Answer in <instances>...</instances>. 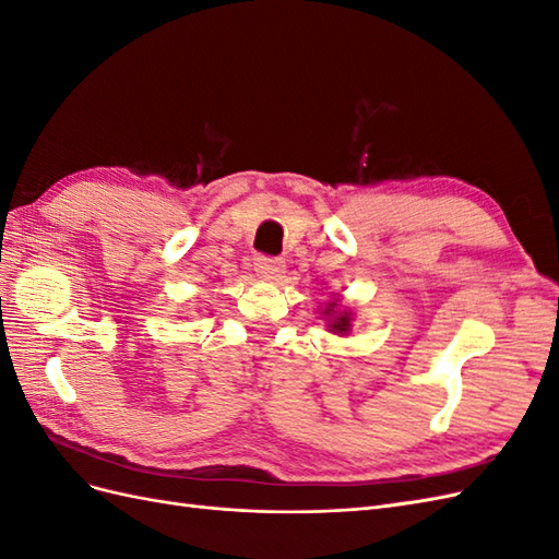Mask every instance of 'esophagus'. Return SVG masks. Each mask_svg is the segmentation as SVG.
<instances>
[{
    "label": "esophagus",
    "instance_id": "esophagus-1",
    "mask_svg": "<svg viewBox=\"0 0 559 559\" xmlns=\"http://www.w3.org/2000/svg\"><path fill=\"white\" fill-rule=\"evenodd\" d=\"M284 261L282 259H270V257H259L253 261V270L263 277V280H280L284 273Z\"/></svg>",
    "mask_w": 559,
    "mask_h": 559
}]
</instances>
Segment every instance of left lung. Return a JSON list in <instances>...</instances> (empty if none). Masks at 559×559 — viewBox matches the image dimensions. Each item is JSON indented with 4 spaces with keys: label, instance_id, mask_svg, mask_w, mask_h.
Listing matches in <instances>:
<instances>
[{
    "label": "left lung",
    "instance_id": "left-lung-1",
    "mask_svg": "<svg viewBox=\"0 0 559 559\" xmlns=\"http://www.w3.org/2000/svg\"><path fill=\"white\" fill-rule=\"evenodd\" d=\"M321 314L329 321V331L337 335H347L352 329V312L347 310H337V302H329L326 310H321Z\"/></svg>",
    "mask_w": 559,
    "mask_h": 559
}]
</instances>
